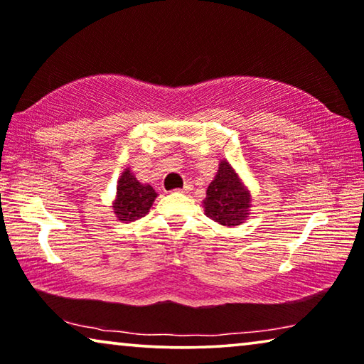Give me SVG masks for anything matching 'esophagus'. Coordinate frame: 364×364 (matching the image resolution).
I'll list each match as a JSON object with an SVG mask.
<instances>
[{
	"instance_id": "34e87169",
	"label": "esophagus",
	"mask_w": 364,
	"mask_h": 364,
	"mask_svg": "<svg viewBox=\"0 0 364 364\" xmlns=\"http://www.w3.org/2000/svg\"><path fill=\"white\" fill-rule=\"evenodd\" d=\"M189 191V186H184L183 189H175V193H188Z\"/></svg>"
}]
</instances>
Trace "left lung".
Here are the masks:
<instances>
[{
	"mask_svg": "<svg viewBox=\"0 0 364 364\" xmlns=\"http://www.w3.org/2000/svg\"><path fill=\"white\" fill-rule=\"evenodd\" d=\"M204 214L221 226L235 228L247 221L252 194L226 158L219 161L216 176L209 183L203 199Z\"/></svg>",
	"mask_w": 364,
	"mask_h": 364,
	"instance_id": "8db88e82",
	"label": "left lung"
}]
</instances>
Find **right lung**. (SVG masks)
Returning a JSON list of instances; mask_svg holds the SVG:
<instances>
[{
    "label": "right lung",
    "mask_w": 364,
    "mask_h": 364,
    "mask_svg": "<svg viewBox=\"0 0 364 364\" xmlns=\"http://www.w3.org/2000/svg\"><path fill=\"white\" fill-rule=\"evenodd\" d=\"M156 191L146 183H140L130 168H125L117 181L115 199L112 201L114 214L122 223L136 221L150 213L156 199Z\"/></svg>",
    "instance_id": "add662e5"
}]
</instances>
